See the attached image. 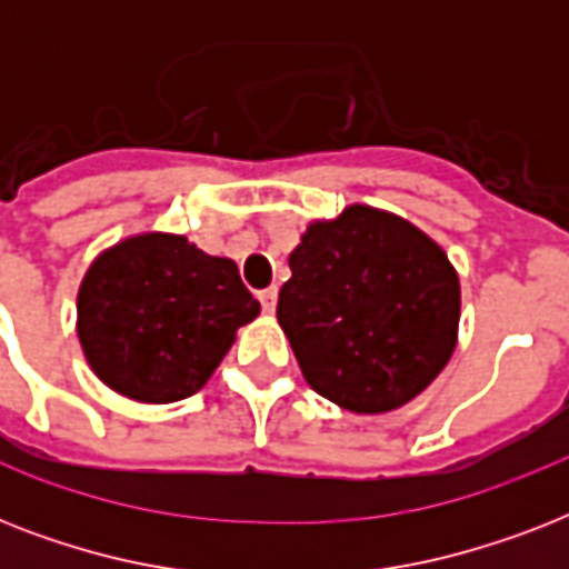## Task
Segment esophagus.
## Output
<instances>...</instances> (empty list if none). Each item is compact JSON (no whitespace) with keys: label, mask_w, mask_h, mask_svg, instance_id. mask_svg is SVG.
<instances>
[{"label":"esophagus","mask_w":569,"mask_h":569,"mask_svg":"<svg viewBox=\"0 0 569 569\" xmlns=\"http://www.w3.org/2000/svg\"><path fill=\"white\" fill-rule=\"evenodd\" d=\"M259 301H262V310L271 316L277 307V286H271V289H262V292H259Z\"/></svg>","instance_id":"obj_1"}]
</instances>
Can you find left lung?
Here are the masks:
<instances>
[{"mask_svg": "<svg viewBox=\"0 0 569 569\" xmlns=\"http://www.w3.org/2000/svg\"><path fill=\"white\" fill-rule=\"evenodd\" d=\"M289 268L277 321L303 380L342 410H398L455 355L458 271L401 214L351 203L337 218H316Z\"/></svg>", "mask_w": 569, "mask_h": 569, "instance_id": "obj_1", "label": "left lung"}]
</instances>
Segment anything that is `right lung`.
<instances>
[{
	"label": "right lung",
	"instance_id": "obj_1",
	"mask_svg": "<svg viewBox=\"0 0 569 569\" xmlns=\"http://www.w3.org/2000/svg\"><path fill=\"white\" fill-rule=\"evenodd\" d=\"M257 316L232 259L159 230L100 250L76 295V337L91 372L144 405L203 389Z\"/></svg>",
	"mask_w": 569,
	"mask_h": 569
}]
</instances>
